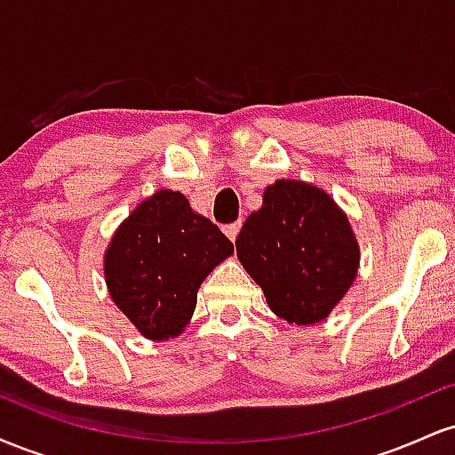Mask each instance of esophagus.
Listing matches in <instances>:
<instances>
[{
	"mask_svg": "<svg viewBox=\"0 0 455 455\" xmlns=\"http://www.w3.org/2000/svg\"><path fill=\"white\" fill-rule=\"evenodd\" d=\"M239 228H242V220L227 224V227H224V233H227V237L231 239V242H235V239H237V235H239Z\"/></svg>",
	"mask_w": 455,
	"mask_h": 455,
	"instance_id": "esophagus-1",
	"label": "esophagus"
}]
</instances>
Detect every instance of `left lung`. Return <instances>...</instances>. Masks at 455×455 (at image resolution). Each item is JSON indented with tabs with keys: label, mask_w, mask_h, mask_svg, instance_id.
Returning <instances> with one entry per match:
<instances>
[{
	"label": "left lung",
	"mask_w": 455,
	"mask_h": 455,
	"mask_svg": "<svg viewBox=\"0 0 455 455\" xmlns=\"http://www.w3.org/2000/svg\"><path fill=\"white\" fill-rule=\"evenodd\" d=\"M235 248L271 312L295 325L327 318L357 278L359 245L347 213L306 181L267 186Z\"/></svg>",
	"instance_id": "1"
}]
</instances>
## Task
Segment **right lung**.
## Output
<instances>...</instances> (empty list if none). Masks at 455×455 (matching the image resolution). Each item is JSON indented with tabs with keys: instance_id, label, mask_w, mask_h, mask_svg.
I'll list each match as a JSON object with an SVG mask.
<instances>
[{
	"instance_id": "right-lung-1",
	"label": "right lung",
	"mask_w": 455,
	"mask_h": 455,
	"mask_svg": "<svg viewBox=\"0 0 455 455\" xmlns=\"http://www.w3.org/2000/svg\"><path fill=\"white\" fill-rule=\"evenodd\" d=\"M233 254L231 239L192 212L181 192L158 190L115 231L104 278L115 306L149 340L184 331L210 271Z\"/></svg>"
}]
</instances>
